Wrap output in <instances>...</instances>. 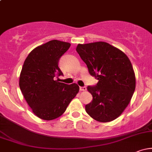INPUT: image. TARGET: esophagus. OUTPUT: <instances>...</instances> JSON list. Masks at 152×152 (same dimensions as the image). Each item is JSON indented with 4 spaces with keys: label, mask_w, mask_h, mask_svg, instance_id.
<instances>
[{
    "label": "esophagus",
    "mask_w": 152,
    "mask_h": 152,
    "mask_svg": "<svg viewBox=\"0 0 152 152\" xmlns=\"http://www.w3.org/2000/svg\"><path fill=\"white\" fill-rule=\"evenodd\" d=\"M79 90L81 91H86V88L85 86H81V87H79Z\"/></svg>",
    "instance_id": "esophagus-1"
}]
</instances>
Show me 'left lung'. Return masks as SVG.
Here are the masks:
<instances>
[{
	"label": "left lung",
	"instance_id": "1",
	"mask_svg": "<svg viewBox=\"0 0 152 152\" xmlns=\"http://www.w3.org/2000/svg\"><path fill=\"white\" fill-rule=\"evenodd\" d=\"M76 51L98 83L88 86L91 102L85 106L94 119H116L129 104L135 90L136 78L132 63L121 50L106 42L78 44Z\"/></svg>",
	"mask_w": 152,
	"mask_h": 152
}]
</instances>
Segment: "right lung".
Segmentation results:
<instances>
[{
    "instance_id": "right-lung-1",
    "label": "right lung",
    "mask_w": 152,
    "mask_h": 152,
    "mask_svg": "<svg viewBox=\"0 0 152 152\" xmlns=\"http://www.w3.org/2000/svg\"><path fill=\"white\" fill-rule=\"evenodd\" d=\"M70 46L67 42L50 41L34 48L24 61L19 86L33 112L41 119L61 116L79 91L76 83L68 85L54 79L63 75L59 59Z\"/></svg>"
}]
</instances>
